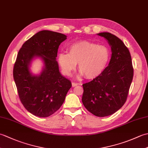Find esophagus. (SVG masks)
Returning <instances> with one entry per match:
<instances>
[{
  "mask_svg": "<svg viewBox=\"0 0 148 148\" xmlns=\"http://www.w3.org/2000/svg\"><path fill=\"white\" fill-rule=\"evenodd\" d=\"M78 84H79V83H74V82H72V86H73V87H74V86H77Z\"/></svg>",
  "mask_w": 148,
  "mask_h": 148,
  "instance_id": "obj_1",
  "label": "esophagus"
}]
</instances>
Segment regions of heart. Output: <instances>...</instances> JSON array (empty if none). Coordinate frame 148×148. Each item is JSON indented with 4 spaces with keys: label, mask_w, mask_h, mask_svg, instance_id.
<instances>
[{
    "label": "heart",
    "mask_w": 148,
    "mask_h": 148,
    "mask_svg": "<svg viewBox=\"0 0 148 148\" xmlns=\"http://www.w3.org/2000/svg\"><path fill=\"white\" fill-rule=\"evenodd\" d=\"M68 51L69 54L60 53L58 56L63 73L71 75L79 62L78 70L88 79H95L102 74L111 56V50L108 46L86 40L72 44Z\"/></svg>",
    "instance_id": "heart-1"
}]
</instances>
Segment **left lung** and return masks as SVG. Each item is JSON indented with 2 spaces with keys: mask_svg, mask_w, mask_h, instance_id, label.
I'll return each mask as SVG.
<instances>
[{
  "mask_svg": "<svg viewBox=\"0 0 148 148\" xmlns=\"http://www.w3.org/2000/svg\"><path fill=\"white\" fill-rule=\"evenodd\" d=\"M98 35L108 40L111 58L100 76L83 84L82 102L92 114L104 117L114 114L127 101L134 68L129 50L120 39L109 32Z\"/></svg>",
  "mask_w": 148,
  "mask_h": 148,
  "instance_id": "8db88e82",
  "label": "left lung"
}]
</instances>
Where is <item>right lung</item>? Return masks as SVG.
Wrapping results in <instances>:
<instances>
[{"label":"right lung","mask_w":148,"mask_h":148,"mask_svg":"<svg viewBox=\"0 0 148 148\" xmlns=\"http://www.w3.org/2000/svg\"><path fill=\"white\" fill-rule=\"evenodd\" d=\"M67 39L60 33L42 30L30 37L19 50L13 68V77L19 98L28 111L39 117H48L58 111L72 86L60 73L56 60L60 45ZM39 56L45 68L39 76L29 70L30 62Z\"/></svg>","instance_id":"add662e5"}]
</instances>
